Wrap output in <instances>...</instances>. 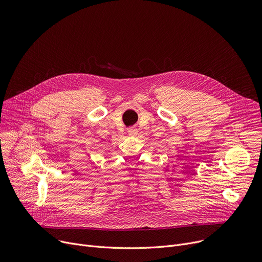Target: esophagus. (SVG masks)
I'll return each mask as SVG.
<instances>
[{
	"label": "esophagus",
	"mask_w": 262,
	"mask_h": 262,
	"mask_svg": "<svg viewBox=\"0 0 262 262\" xmlns=\"http://www.w3.org/2000/svg\"><path fill=\"white\" fill-rule=\"evenodd\" d=\"M127 133H128V135L132 136V137H135V136L138 135V130H137L136 128H128Z\"/></svg>",
	"instance_id": "34e87169"
}]
</instances>
